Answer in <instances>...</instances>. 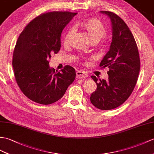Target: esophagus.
Returning <instances> with one entry per match:
<instances>
[{
	"instance_id": "34e87169",
	"label": "esophagus",
	"mask_w": 154,
	"mask_h": 154,
	"mask_svg": "<svg viewBox=\"0 0 154 154\" xmlns=\"http://www.w3.org/2000/svg\"><path fill=\"white\" fill-rule=\"evenodd\" d=\"M76 77L78 79H81V78H84L88 77V74L82 71H78L76 74Z\"/></svg>"
}]
</instances>
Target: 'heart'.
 Masks as SVG:
<instances>
[{"label": "heart", "mask_w": 154, "mask_h": 154, "mask_svg": "<svg viewBox=\"0 0 154 154\" xmlns=\"http://www.w3.org/2000/svg\"><path fill=\"white\" fill-rule=\"evenodd\" d=\"M79 27L88 34L91 42L97 43L99 40L104 38L107 34V29L105 25L99 19L89 18L80 22ZM73 29H70L65 34L64 37L65 45L69 44L71 37L73 35Z\"/></svg>", "instance_id": "1"}]
</instances>
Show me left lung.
Listing matches in <instances>:
<instances>
[{
  "mask_svg": "<svg viewBox=\"0 0 154 154\" xmlns=\"http://www.w3.org/2000/svg\"><path fill=\"white\" fill-rule=\"evenodd\" d=\"M100 12L110 18L112 26L110 50L100 63L101 69H109L108 80L99 81L95 76H91L97 84V89L90 100L99 109L108 110L122 105L132 93L140 72V61L136 41L124 21L114 12Z\"/></svg>",
  "mask_w": 154,
  "mask_h": 154,
  "instance_id": "1",
  "label": "left lung"
}]
</instances>
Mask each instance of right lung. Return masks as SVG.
I'll list each match as a JSON object with an SVG mask.
<instances>
[{"mask_svg":"<svg viewBox=\"0 0 154 154\" xmlns=\"http://www.w3.org/2000/svg\"><path fill=\"white\" fill-rule=\"evenodd\" d=\"M77 13L50 12L33 19L21 32L14 48L15 79L23 94L34 102L50 104L64 95L76 77L70 65L58 72L49 66L51 55L61 48L63 29Z\"/></svg>","mask_w":154,"mask_h":154,"instance_id":"obj_1","label":"right lung"}]
</instances>
